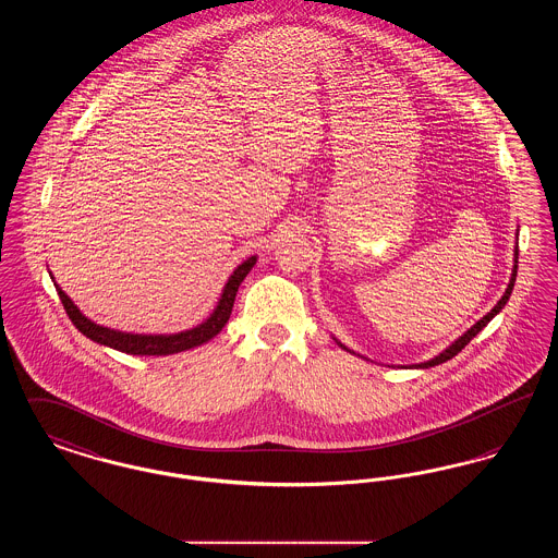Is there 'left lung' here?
I'll list each match as a JSON object with an SVG mask.
<instances>
[{
  "label": "left lung",
  "instance_id": "8db88e82",
  "mask_svg": "<svg viewBox=\"0 0 558 558\" xmlns=\"http://www.w3.org/2000/svg\"><path fill=\"white\" fill-rule=\"evenodd\" d=\"M517 267H519V244L514 246V267H512V276H510V282H508V289H506L505 294H502V299L496 303V307L487 314V316H483V318L478 319L477 324L475 326H471L460 339H456L453 343H451L446 351H441L437 357H433V360H428V362H425V364H418L416 368H433V366H437V364H444V362H448V360H451L453 355H458L464 347L469 345L471 341H473V337H477L478 332L489 324V319L494 318V316H498L500 312H502V307L506 305V301L510 299V292H512V289H514V280H517ZM339 343V341H337ZM341 345V343H339ZM343 349H347L345 345H341ZM349 351V349H347Z\"/></svg>",
  "mask_w": 558,
  "mask_h": 558
}]
</instances>
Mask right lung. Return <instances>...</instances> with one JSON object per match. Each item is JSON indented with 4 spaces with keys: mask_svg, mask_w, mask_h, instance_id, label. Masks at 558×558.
<instances>
[{
    "mask_svg": "<svg viewBox=\"0 0 558 558\" xmlns=\"http://www.w3.org/2000/svg\"><path fill=\"white\" fill-rule=\"evenodd\" d=\"M255 262H257V257H248L244 264H240L234 269V274L230 276L228 284L223 287L221 299H219V303L213 310L209 318L205 319L203 324L190 328V330L175 332V335H133V332H121V330H112L107 326H100V324L85 318L77 310V305L69 299V294L62 291L56 282H53V287H56L58 296H60V301L66 310V316L75 324V328L83 332L87 339H92L94 343L112 347L117 351L132 353V355H171V353H180V351H186L192 347L203 345V343L211 341L215 335L221 332V328L226 326V322L230 319V314H232L240 282L253 269Z\"/></svg>",
    "mask_w": 558,
    "mask_h": 558,
    "instance_id": "obj_1",
    "label": "right lung"
}]
</instances>
